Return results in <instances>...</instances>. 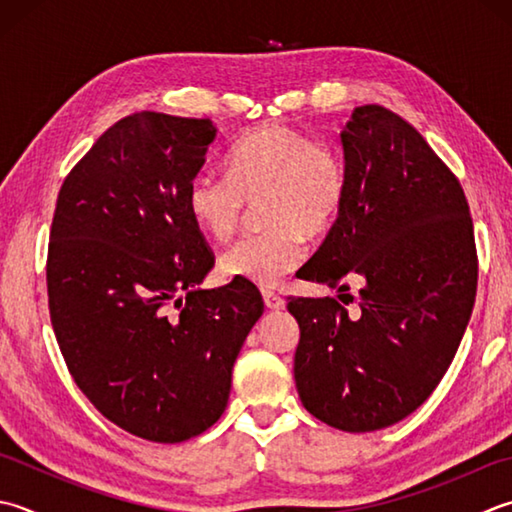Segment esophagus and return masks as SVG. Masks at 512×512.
Here are the masks:
<instances>
[{
	"label": "esophagus",
	"mask_w": 512,
	"mask_h": 512,
	"mask_svg": "<svg viewBox=\"0 0 512 512\" xmlns=\"http://www.w3.org/2000/svg\"><path fill=\"white\" fill-rule=\"evenodd\" d=\"M264 304L270 310H282L286 306V302L277 293H270V290H264Z\"/></svg>",
	"instance_id": "esophagus-1"
}]
</instances>
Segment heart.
Instances as JSON below:
<instances>
[{"label": "heart", "mask_w": 512, "mask_h": 512, "mask_svg": "<svg viewBox=\"0 0 512 512\" xmlns=\"http://www.w3.org/2000/svg\"><path fill=\"white\" fill-rule=\"evenodd\" d=\"M228 177L210 170L188 184L193 222L217 242L233 237L259 204L264 235L246 237L219 257L228 279L270 288L304 262L306 235L333 228L346 202V164L339 150L293 126L270 124L239 137L226 155Z\"/></svg>", "instance_id": "1"}]
</instances>
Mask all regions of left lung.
<instances>
[{
    "label": "left lung",
    "instance_id": "obj_1",
    "mask_svg": "<svg viewBox=\"0 0 512 512\" xmlns=\"http://www.w3.org/2000/svg\"><path fill=\"white\" fill-rule=\"evenodd\" d=\"M346 202L299 279L337 297H290L295 384L310 415L346 433L402 422L442 382L477 290L473 219L457 177L384 106L339 133ZM363 284L355 311L347 282Z\"/></svg>",
    "mask_w": 512,
    "mask_h": 512
}]
</instances>
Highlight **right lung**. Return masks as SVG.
Here are the masks:
<instances>
[{
	"mask_svg": "<svg viewBox=\"0 0 512 512\" xmlns=\"http://www.w3.org/2000/svg\"><path fill=\"white\" fill-rule=\"evenodd\" d=\"M215 137L210 119H119L64 179L50 228L48 308L70 375L99 413L148 442H186L222 417L264 313L242 279L199 288L215 259L186 193Z\"/></svg>",
	"mask_w": 512,
	"mask_h": 512,
	"instance_id": "obj_1",
	"label": "right lung"
}]
</instances>
